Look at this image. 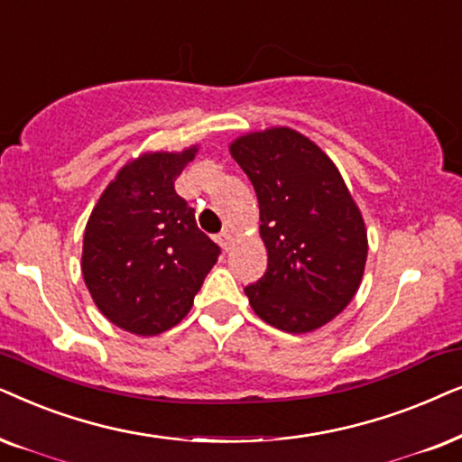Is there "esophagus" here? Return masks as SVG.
I'll return each mask as SVG.
<instances>
[{"label":"esophagus","mask_w":462,"mask_h":462,"mask_svg":"<svg viewBox=\"0 0 462 462\" xmlns=\"http://www.w3.org/2000/svg\"><path fill=\"white\" fill-rule=\"evenodd\" d=\"M217 243H219V247L224 249V251H230L232 245H235V238H232L230 232L224 230V232H221V235H217Z\"/></svg>","instance_id":"34e87169"}]
</instances>
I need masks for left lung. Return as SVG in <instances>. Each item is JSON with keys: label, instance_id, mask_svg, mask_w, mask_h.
Returning <instances> with one entry per match:
<instances>
[{"label": "left lung", "instance_id": "left-lung-1", "mask_svg": "<svg viewBox=\"0 0 462 462\" xmlns=\"http://www.w3.org/2000/svg\"><path fill=\"white\" fill-rule=\"evenodd\" d=\"M260 202L268 268L245 287L255 315L306 334L346 309L367 260L364 217L334 162L291 128L251 133L230 145Z\"/></svg>", "mask_w": 462, "mask_h": 462}]
</instances>
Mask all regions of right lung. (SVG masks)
Masks as SVG:
<instances>
[{
    "label": "right lung",
    "instance_id": "right-lung-1",
    "mask_svg": "<svg viewBox=\"0 0 462 462\" xmlns=\"http://www.w3.org/2000/svg\"><path fill=\"white\" fill-rule=\"evenodd\" d=\"M194 153L156 152L128 162L86 224V287L98 310L131 334L156 336L180 323L221 254L175 192Z\"/></svg>",
    "mask_w": 462,
    "mask_h": 462
}]
</instances>
